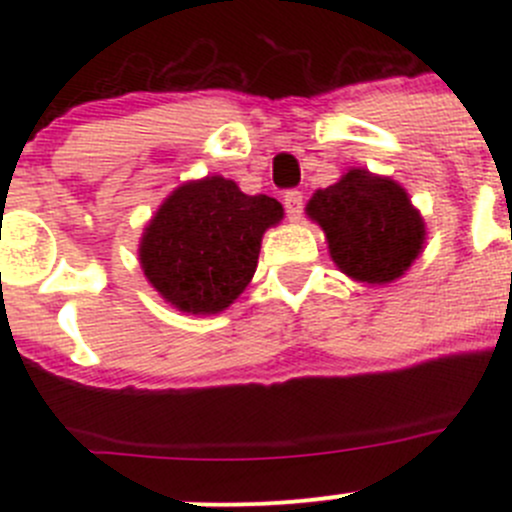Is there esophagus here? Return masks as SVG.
I'll list each match as a JSON object with an SVG mask.
<instances>
[{
	"mask_svg": "<svg viewBox=\"0 0 512 512\" xmlns=\"http://www.w3.org/2000/svg\"><path fill=\"white\" fill-rule=\"evenodd\" d=\"M285 210H287L289 220L302 218V210H304L302 190H287V193H285Z\"/></svg>",
	"mask_w": 512,
	"mask_h": 512,
	"instance_id": "obj_1",
	"label": "esophagus"
}]
</instances>
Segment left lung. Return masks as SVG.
<instances>
[{
  "label": "left lung",
  "mask_w": 512,
  "mask_h": 512,
  "mask_svg": "<svg viewBox=\"0 0 512 512\" xmlns=\"http://www.w3.org/2000/svg\"><path fill=\"white\" fill-rule=\"evenodd\" d=\"M307 213L327 232L332 260L371 285L404 275L426 235L406 190L366 170H349L339 183L317 190Z\"/></svg>",
  "instance_id": "obj_1"
}]
</instances>
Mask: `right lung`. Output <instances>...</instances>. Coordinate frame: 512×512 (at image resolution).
<instances>
[{
  "label": "right lung",
  "mask_w": 512,
  "mask_h": 512,
  "mask_svg": "<svg viewBox=\"0 0 512 512\" xmlns=\"http://www.w3.org/2000/svg\"><path fill=\"white\" fill-rule=\"evenodd\" d=\"M280 220L275 198L245 195L232 180L188 183L146 227L143 272L183 312H223L255 275L262 232Z\"/></svg>",
  "instance_id": "obj_1"
}]
</instances>
